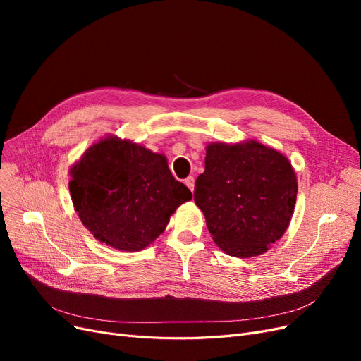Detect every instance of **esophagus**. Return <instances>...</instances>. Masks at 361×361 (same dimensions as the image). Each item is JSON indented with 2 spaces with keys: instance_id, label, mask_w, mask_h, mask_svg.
Listing matches in <instances>:
<instances>
[{
  "instance_id": "1",
  "label": "esophagus",
  "mask_w": 361,
  "mask_h": 361,
  "mask_svg": "<svg viewBox=\"0 0 361 361\" xmlns=\"http://www.w3.org/2000/svg\"><path fill=\"white\" fill-rule=\"evenodd\" d=\"M184 183H185V185L190 188L192 190V193H193V190H195V178L193 177H187L185 180H184Z\"/></svg>"
}]
</instances>
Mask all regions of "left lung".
<instances>
[{
	"instance_id": "obj_1",
	"label": "left lung",
	"mask_w": 361,
	"mask_h": 361,
	"mask_svg": "<svg viewBox=\"0 0 361 361\" xmlns=\"http://www.w3.org/2000/svg\"><path fill=\"white\" fill-rule=\"evenodd\" d=\"M297 176L276 149L256 140L206 146L195 203L215 244L230 256L263 255L287 231L297 199Z\"/></svg>"
}]
</instances>
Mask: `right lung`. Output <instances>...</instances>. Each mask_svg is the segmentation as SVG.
<instances>
[{"mask_svg":"<svg viewBox=\"0 0 361 361\" xmlns=\"http://www.w3.org/2000/svg\"><path fill=\"white\" fill-rule=\"evenodd\" d=\"M74 211L93 237L120 252H140L166 228L192 192L177 181L166 158L118 136L86 149L70 168Z\"/></svg>","mask_w":361,"mask_h":361,"instance_id":"1","label":"right lung"}]
</instances>
